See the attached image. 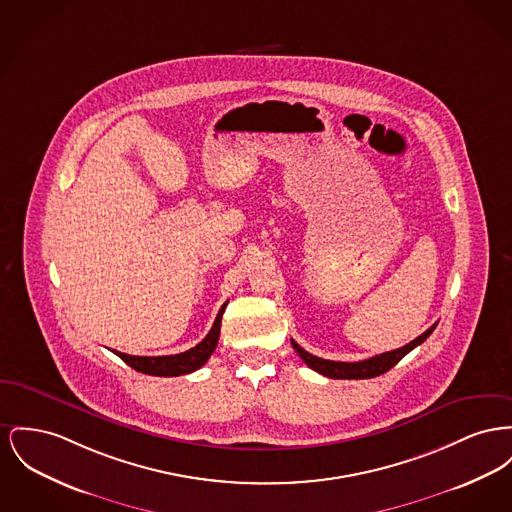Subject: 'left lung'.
Wrapping results in <instances>:
<instances>
[{
	"label": "left lung",
	"instance_id": "obj_1",
	"mask_svg": "<svg viewBox=\"0 0 512 512\" xmlns=\"http://www.w3.org/2000/svg\"><path fill=\"white\" fill-rule=\"evenodd\" d=\"M437 325L429 327L427 331L420 334L416 340H412L410 344L398 348V350H392V352H385V354H379V356H373L369 360L363 361H331L323 360V358H317L309 352H305L301 348L300 344H296L292 340V346L294 350L298 352L301 360L305 361L307 367H311L313 371L329 377V379H371V377H377V375H383L387 373L391 367H394L398 361L402 360L408 352H412L416 346H420L421 342L433 332Z\"/></svg>",
	"mask_w": 512,
	"mask_h": 512
}]
</instances>
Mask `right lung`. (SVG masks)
Masks as SVG:
<instances>
[{
	"label": "right lung",
	"mask_w": 512,
	"mask_h": 512,
	"mask_svg": "<svg viewBox=\"0 0 512 512\" xmlns=\"http://www.w3.org/2000/svg\"><path fill=\"white\" fill-rule=\"evenodd\" d=\"M228 301L220 307L214 325H212L209 334L191 350L174 354V356H129V354H121L114 352L116 356H120L129 367H133L139 373L145 375H156V377H178L185 373H193L199 367H203L207 360L211 358L216 344H218V336H220V323H222V313L226 309Z\"/></svg>",
	"instance_id": "obj_1"
}]
</instances>
